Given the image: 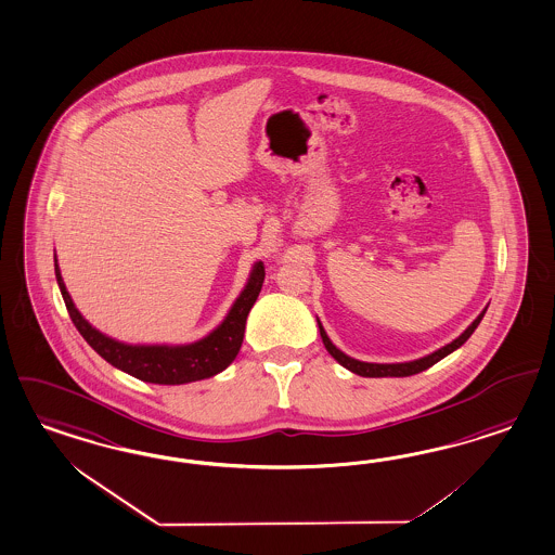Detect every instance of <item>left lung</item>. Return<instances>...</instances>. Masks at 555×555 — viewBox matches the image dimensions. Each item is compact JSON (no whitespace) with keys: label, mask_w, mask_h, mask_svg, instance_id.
<instances>
[{"label":"left lung","mask_w":555,"mask_h":555,"mask_svg":"<svg viewBox=\"0 0 555 555\" xmlns=\"http://www.w3.org/2000/svg\"><path fill=\"white\" fill-rule=\"evenodd\" d=\"M487 308H489V306H487ZM487 308H485V310L475 318V322H473L464 333L460 334L459 338H454L450 345H446L442 349L434 350V352H429V354L422 357V359L408 361V363H364V361H359V359H352L347 352H343L338 347H334L333 340L328 338V334L324 331V326H322V322L318 320V317L317 322L324 347L331 352V357H333L334 361L338 364H343L345 369H349L350 373L361 375V377H410V375L426 371L431 364L442 361L443 357H448L450 352L460 349V347L473 336V333H475L476 326L480 324V320H482L485 312H487Z\"/></svg>","instance_id":"left-lung-1"}]
</instances>
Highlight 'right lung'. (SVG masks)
Masks as SVG:
<instances>
[{
	"label": "right lung",
	"instance_id": "obj_1",
	"mask_svg": "<svg viewBox=\"0 0 555 555\" xmlns=\"http://www.w3.org/2000/svg\"><path fill=\"white\" fill-rule=\"evenodd\" d=\"M54 273L61 287L68 317L77 326L80 336L89 343L99 357H103L115 369L145 383L156 385H184L192 380L208 379L222 373L229 364L235 361L238 349L243 345L247 317L254 308L255 300L263 285V263L255 261L249 271V278L243 285L233 306L229 308L221 324L210 333L186 345H129L117 338H112L85 320L66 292L59 259L54 254Z\"/></svg>",
	"mask_w": 555,
	"mask_h": 555
}]
</instances>
